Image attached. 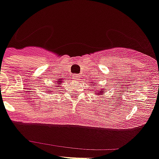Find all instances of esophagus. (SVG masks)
<instances>
[{"instance_id":"34e87169","label":"esophagus","mask_w":159,"mask_h":159,"mask_svg":"<svg viewBox=\"0 0 159 159\" xmlns=\"http://www.w3.org/2000/svg\"><path fill=\"white\" fill-rule=\"evenodd\" d=\"M73 78L75 80V81H79L80 78H81V76L79 75H75L73 76Z\"/></svg>"}]
</instances>
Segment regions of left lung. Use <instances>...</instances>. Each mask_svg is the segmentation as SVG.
Returning <instances> with one entry per match:
<instances>
[{
    "label": "left lung",
    "instance_id": "left-lung-1",
    "mask_svg": "<svg viewBox=\"0 0 159 159\" xmlns=\"http://www.w3.org/2000/svg\"><path fill=\"white\" fill-rule=\"evenodd\" d=\"M90 84H93V86H94V82H92V83L91 82ZM105 93H106V90H105V89H101V90H99V91L98 90L94 91V94H95V95H103Z\"/></svg>",
    "mask_w": 159,
    "mask_h": 159
}]
</instances>
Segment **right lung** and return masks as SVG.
Here are the masks:
<instances>
[{"instance_id":"obj_1","label":"right lung","mask_w":159,"mask_h":159,"mask_svg":"<svg viewBox=\"0 0 159 159\" xmlns=\"http://www.w3.org/2000/svg\"><path fill=\"white\" fill-rule=\"evenodd\" d=\"M64 82V79L63 78H58L57 80L56 81H55V87L57 88H59L60 86H61V84H62V83ZM47 92H50V91H49V89H47ZM50 92H53V91H50Z\"/></svg>"}]
</instances>
